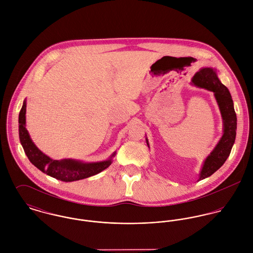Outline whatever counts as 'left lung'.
<instances>
[{
  "instance_id": "8db88e82",
  "label": "left lung",
  "mask_w": 253,
  "mask_h": 253,
  "mask_svg": "<svg viewBox=\"0 0 253 253\" xmlns=\"http://www.w3.org/2000/svg\"><path fill=\"white\" fill-rule=\"evenodd\" d=\"M192 83L198 87L205 88L214 93L224 122V134L213 149V151L206 159L199 178V180H201L216 171L224 164L228 156L230 155L232 146L236 139L237 115L234 110L233 100L229 90L225 85L220 83L216 76V73L212 69H202L194 76ZM146 143L149 146L147 139Z\"/></svg>"
}]
</instances>
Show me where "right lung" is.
I'll list each match as a JSON object with an SVG mask.
<instances>
[{
  "label": "right lung",
  "instance_id": "obj_1",
  "mask_svg": "<svg viewBox=\"0 0 253 253\" xmlns=\"http://www.w3.org/2000/svg\"><path fill=\"white\" fill-rule=\"evenodd\" d=\"M26 103L19 113V139L30 162L44 173L63 181H75L95 175L112 164V160L100 163H83L75 160H52L34 144L25 128ZM114 153L113 154V156Z\"/></svg>",
  "mask_w": 253,
  "mask_h": 253
}]
</instances>
